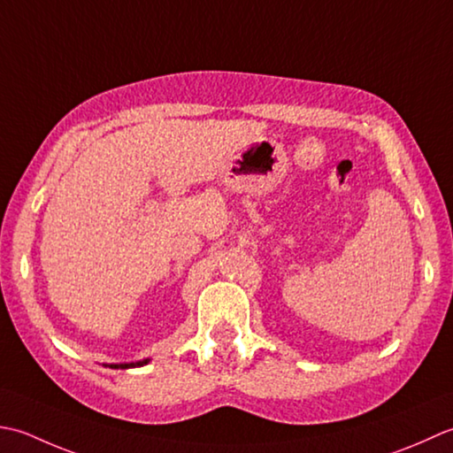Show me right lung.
<instances>
[{
    "mask_svg": "<svg viewBox=\"0 0 453 453\" xmlns=\"http://www.w3.org/2000/svg\"><path fill=\"white\" fill-rule=\"evenodd\" d=\"M146 364V359L144 362H136V364H119V365H111V367H121V369H127V367H136V365H144Z\"/></svg>",
    "mask_w": 453,
    "mask_h": 453,
    "instance_id": "right-lung-1",
    "label": "right lung"
}]
</instances>
